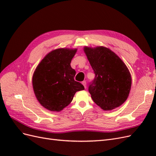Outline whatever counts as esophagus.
I'll list each match as a JSON object with an SVG mask.
<instances>
[{
  "label": "esophagus",
  "mask_w": 156,
  "mask_h": 156,
  "mask_svg": "<svg viewBox=\"0 0 156 156\" xmlns=\"http://www.w3.org/2000/svg\"><path fill=\"white\" fill-rule=\"evenodd\" d=\"M82 84H83V86L84 87V88H87V82L86 81H83L82 82Z\"/></svg>",
  "instance_id": "34e87169"
}]
</instances>
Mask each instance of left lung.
Returning a JSON list of instances; mask_svg holds the SVG:
<instances>
[{
	"label": "left lung",
	"mask_w": 156,
	"mask_h": 156,
	"mask_svg": "<svg viewBox=\"0 0 156 156\" xmlns=\"http://www.w3.org/2000/svg\"><path fill=\"white\" fill-rule=\"evenodd\" d=\"M95 73L88 91L96 104L104 111H111L126 101L131 87L129 71L121 58L103 46L84 48Z\"/></svg>",
	"instance_id": "8db88e82"
}]
</instances>
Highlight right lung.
Returning a JSON list of instances; mask_svg holds the SVG:
<instances>
[{
	"label": "right lung",
	"instance_id": "right-lung-1",
	"mask_svg": "<svg viewBox=\"0 0 156 156\" xmlns=\"http://www.w3.org/2000/svg\"><path fill=\"white\" fill-rule=\"evenodd\" d=\"M77 49L60 48L46 55L32 76V87L37 101L51 111L59 112L73 100L84 86L75 81V69L70 66Z\"/></svg>",
	"mask_w": 156,
	"mask_h": 156
}]
</instances>
